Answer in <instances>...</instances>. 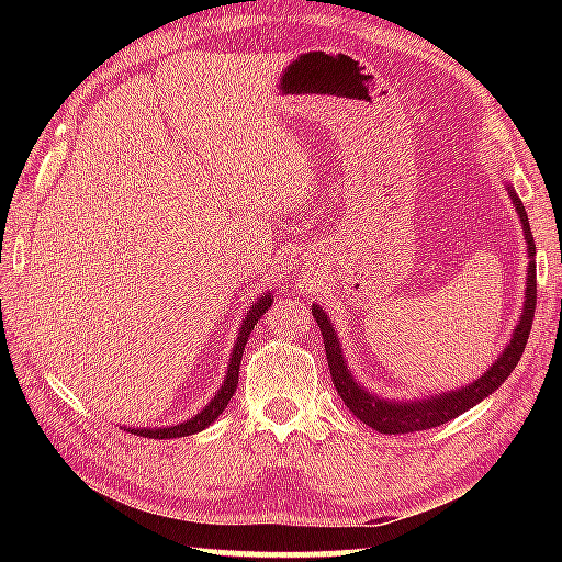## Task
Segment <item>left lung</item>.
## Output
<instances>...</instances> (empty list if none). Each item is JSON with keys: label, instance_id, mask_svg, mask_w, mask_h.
<instances>
[{"label": "left lung", "instance_id": "left-lung-1", "mask_svg": "<svg viewBox=\"0 0 562 562\" xmlns=\"http://www.w3.org/2000/svg\"><path fill=\"white\" fill-rule=\"evenodd\" d=\"M506 190L513 201V207H516V213L520 217L522 237H526V245H528L526 300H522L520 317L516 322V329H513L510 341L503 347L498 359L493 361V364L479 379H475V382L465 384L461 389H451V392H443V394H431L424 398H404V402H398V398H384L374 392H369V389H364L357 382L355 374H351V369L347 367L345 351H341V341L337 337L335 325H331V319L327 317V312L322 310L319 304H312V317L317 319L322 339H325L329 374H331V382L337 386V394L341 396V402H345L349 412L355 414L359 422L372 426L374 431L412 434V431L434 429V426L451 422V418L469 412V408L483 402L488 394L496 392L520 361L522 349L528 345L532 317H536V243H532L530 223L520 198L516 195L513 186H506Z\"/></svg>", "mask_w": 562, "mask_h": 562}]
</instances>
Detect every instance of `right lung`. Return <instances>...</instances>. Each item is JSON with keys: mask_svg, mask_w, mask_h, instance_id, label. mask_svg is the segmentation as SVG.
<instances>
[{"mask_svg": "<svg viewBox=\"0 0 562 562\" xmlns=\"http://www.w3.org/2000/svg\"><path fill=\"white\" fill-rule=\"evenodd\" d=\"M272 304V292H265L260 294L258 300L250 304V310H247V315L240 322V329H237V337H235V345L231 351V361H227V372L221 389H217L215 396L207 402L201 412L193 414L186 422L173 424V426H156V429H150V426H123V431H131V434H138V436H148V439H180V436H190V434H198L211 426L217 416L225 412L227 402H231L235 389H237V374H240V359H243V349L247 345V337H250L252 327L258 325V319L262 317V312L268 310Z\"/></svg>", "mask_w": 562, "mask_h": 562, "instance_id": "1", "label": "right lung"}]
</instances>
